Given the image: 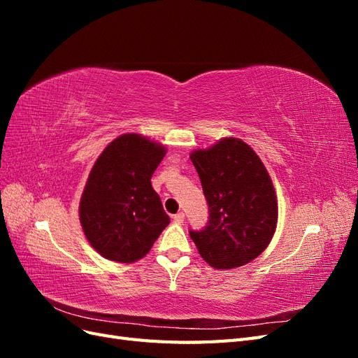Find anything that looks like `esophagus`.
Masks as SVG:
<instances>
[{
    "mask_svg": "<svg viewBox=\"0 0 358 358\" xmlns=\"http://www.w3.org/2000/svg\"><path fill=\"white\" fill-rule=\"evenodd\" d=\"M183 220H185V213L183 212H178L176 215H173V221H175L176 224H182Z\"/></svg>",
    "mask_w": 358,
    "mask_h": 358,
    "instance_id": "esophagus-1",
    "label": "esophagus"
}]
</instances>
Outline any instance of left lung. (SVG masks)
Listing matches in <instances>:
<instances>
[{
  "label": "left lung",
  "mask_w": 358,
  "mask_h": 358,
  "mask_svg": "<svg viewBox=\"0 0 358 358\" xmlns=\"http://www.w3.org/2000/svg\"><path fill=\"white\" fill-rule=\"evenodd\" d=\"M209 206L208 225L189 230L200 255L215 268L252 262L267 248L278 221L273 183L254 150L224 138L191 154Z\"/></svg>",
  "instance_id": "obj_1"
}]
</instances>
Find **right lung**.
<instances>
[{
    "label": "right lung",
    "mask_w": 358,
    "mask_h": 358,
    "mask_svg": "<svg viewBox=\"0 0 358 358\" xmlns=\"http://www.w3.org/2000/svg\"><path fill=\"white\" fill-rule=\"evenodd\" d=\"M164 155V146L138 134H124L95 161L79 212L86 239L104 258L137 262L169 225V215L150 183Z\"/></svg>",
    "instance_id": "obj_1"
}]
</instances>
